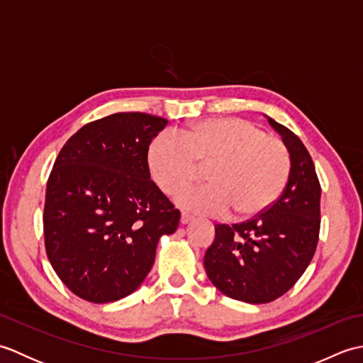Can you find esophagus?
<instances>
[{
	"label": "esophagus",
	"instance_id": "esophagus-1",
	"mask_svg": "<svg viewBox=\"0 0 363 363\" xmlns=\"http://www.w3.org/2000/svg\"><path fill=\"white\" fill-rule=\"evenodd\" d=\"M191 218H194V217H191V215L187 213V212H182L181 213V223H182V225H187V223L191 221Z\"/></svg>",
	"mask_w": 363,
	"mask_h": 363
}]
</instances>
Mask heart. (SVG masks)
I'll use <instances>...</instances> for the list:
<instances>
[{
  "mask_svg": "<svg viewBox=\"0 0 363 363\" xmlns=\"http://www.w3.org/2000/svg\"><path fill=\"white\" fill-rule=\"evenodd\" d=\"M201 165L211 182L182 190L177 203L198 213L251 217L279 198L291 157L282 138L237 117L209 118L184 135L165 130L150 146L152 177L167 195L195 181Z\"/></svg>",
  "mask_w": 363,
  "mask_h": 363,
  "instance_id": "b5f03b06",
  "label": "heart"
}]
</instances>
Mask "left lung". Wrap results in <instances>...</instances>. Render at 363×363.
Instances as JSON below:
<instances>
[{
	"instance_id": "1",
	"label": "left lung",
	"mask_w": 363,
	"mask_h": 363,
	"mask_svg": "<svg viewBox=\"0 0 363 363\" xmlns=\"http://www.w3.org/2000/svg\"><path fill=\"white\" fill-rule=\"evenodd\" d=\"M289 146L291 169L281 196L256 217L237 225L215 226L204 268L226 296L265 304L296 284L317 250L321 187L304 143L268 118Z\"/></svg>"
}]
</instances>
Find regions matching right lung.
Wrapping results in <instances>:
<instances>
[{
	"instance_id": "obj_1",
	"label": "right lung",
	"mask_w": 363,
	"mask_h": 363,
	"mask_svg": "<svg viewBox=\"0 0 363 363\" xmlns=\"http://www.w3.org/2000/svg\"><path fill=\"white\" fill-rule=\"evenodd\" d=\"M167 120L120 112L68 138L46 184L45 250L76 296L112 303L130 295L154 264L160 235L181 212L150 179V143Z\"/></svg>"
}]
</instances>
